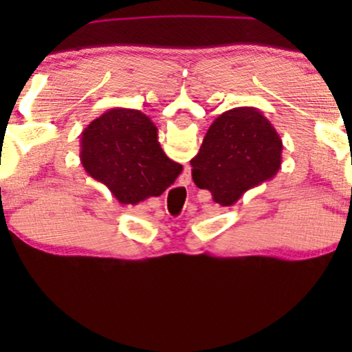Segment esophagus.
Segmentation results:
<instances>
[{
	"mask_svg": "<svg viewBox=\"0 0 352 352\" xmlns=\"http://www.w3.org/2000/svg\"><path fill=\"white\" fill-rule=\"evenodd\" d=\"M180 179L185 185H190V182H192V168H190L188 165L187 167H184V170L180 173Z\"/></svg>",
	"mask_w": 352,
	"mask_h": 352,
	"instance_id": "esophagus-1",
	"label": "esophagus"
}]
</instances>
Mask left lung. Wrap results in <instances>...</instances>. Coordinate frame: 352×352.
<instances>
[{
    "instance_id": "1",
    "label": "left lung",
    "mask_w": 352,
    "mask_h": 352,
    "mask_svg": "<svg viewBox=\"0 0 352 352\" xmlns=\"http://www.w3.org/2000/svg\"><path fill=\"white\" fill-rule=\"evenodd\" d=\"M200 155V153H199ZM192 160L193 184L217 195L221 205H232L256 184V168L236 148L217 147Z\"/></svg>"
}]
</instances>
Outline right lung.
Instances as JSON below:
<instances>
[{"mask_svg":"<svg viewBox=\"0 0 352 352\" xmlns=\"http://www.w3.org/2000/svg\"><path fill=\"white\" fill-rule=\"evenodd\" d=\"M102 173V182L112 192H119L127 204H139L160 195L162 192L155 190L173 184L180 170L165 164L162 157L125 147L116 152Z\"/></svg>","mask_w":352,"mask_h":352,"instance_id":"obj_1","label":"right lung"}]
</instances>
